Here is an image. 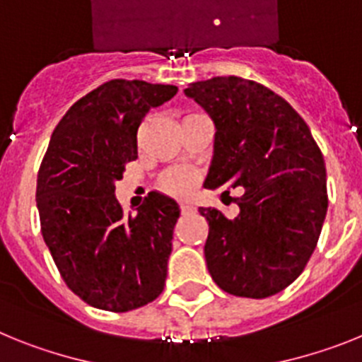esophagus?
Returning a JSON list of instances; mask_svg holds the SVG:
<instances>
[{"mask_svg": "<svg viewBox=\"0 0 362 362\" xmlns=\"http://www.w3.org/2000/svg\"><path fill=\"white\" fill-rule=\"evenodd\" d=\"M180 211L184 213V215H187V213H194V206L189 202H180Z\"/></svg>", "mask_w": 362, "mask_h": 362, "instance_id": "34e87169", "label": "esophagus"}]
</instances>
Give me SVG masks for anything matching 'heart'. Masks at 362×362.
I'll list each match as a JSON object with an SVG mask.
<instances>
[{"label": "heart", "mask_w": 362, "mask_h": 362, "mask_svg": "<svg viewBox=\"0 0 362 362\" xmlns=\"http://www.w3.org/2000/svg\"><path fill=\"white\" fill-rule=\"evenodd\" d=\"M194 185V175L187 169H173L160 180V189L169 194H187Z\"/></svg>", "instance_id": "b5f03b06"}]
</instances>
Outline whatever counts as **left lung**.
<instances>
[{
    "mask_svg": "<svg viewBox=\"0 0 362 362\" xmlns=\"http://www.w3.org/2000/svg\"><path fill=\"white\" fill-rule=\"evenodd\" d=\"M215 122L206 189L244 187L229 220L200 207L209 224L204 255L226 293L266 298L291 284L319 240L328 209L325 158L310 127L282 96L253 80L216 76L184 90Z\"/></svg>",
    "mask_w": 362,
    "mask_h": 362,
    "instance_id": "left-lung-1",
    "label": "left lung"
}]
</instances>
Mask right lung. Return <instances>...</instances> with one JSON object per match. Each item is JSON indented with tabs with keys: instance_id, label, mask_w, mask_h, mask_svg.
<instances>
[{
	"instance_id": "right-lung-1",
	"label": "right lung",
	"mask_w": 362,
	"mask_h": 362,
	"mask_svg": "<svg viewBox=\"0 0 362 362\" xmlns=\"http://www.w3.org/2000/svg\"><path fill=\"white\" fill-rule=\"evenodd\" d=\"M178 87L111 80L65 112L37 171L42 235L59 275L81 300L107 312L153 303L165 286L180 207L151 191L124 213L115 182L138 158V127Z\"/></svg>"
}]
</instances>
